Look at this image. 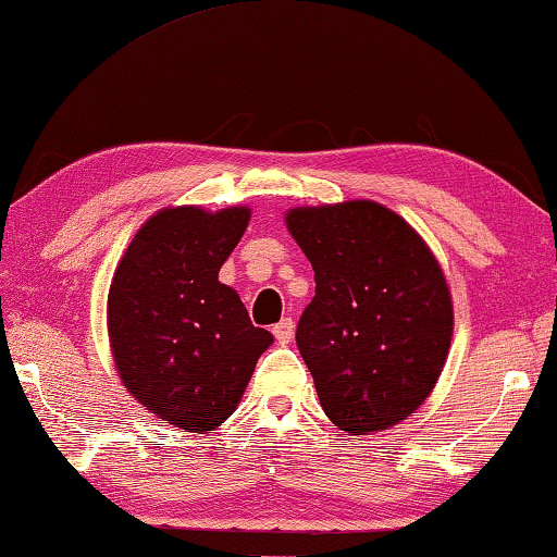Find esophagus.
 <instances>
[{"label":"esophagus","instance_id":"obj_1","mask_svg":"<svg viewBox=\"0 0 557 557\" xmlns=\"http://www.w3.org/2000/svg\"><path fill=\"white\" fill-rule=\"evenodd\" d=\"M294 331H296V325H294V321H290V318H284V321H278L276 325H273V335H276V341L281 345L290 343V338H294Z\"/></svg>","mask_w":557,"mask_h":557}]
</instances>
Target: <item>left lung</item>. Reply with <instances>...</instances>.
Returning a JSON list of instances; mask_svg holds the SVG:
<instances>
[{
    "label": "left lung",
    "instance_id": "8db88e82",
    "mask_svg": "<svg viewBox=\"0 0 557 557\" xmlns=\"http://www.w3.org/2000/svg\"><path fill=\"white\" fill-rule=\"evenodd\" d=\"M286 224L315 271L296 343L321 407L350 434L399 424L430 397L451 345L434 253L370 199L290 209Z\"/></svg>",
    "mask_w": 557,
    "mask_h": 557
}]
</instances>
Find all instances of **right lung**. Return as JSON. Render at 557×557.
<instances>
[{
	"label": "right lung",
	"mask_w": 557,
	"mask_h": 557,
	"mask_svg": "<svg viewBox=\"0 0 557 557\" xmlns=\"http://www.w3.org/2000/svg\"><path fill=\"white\" fill-rule=\"evenodd\" d=\"M246 207L162 209L140 226L108 294L123 385L165 424L212 432L230 417L273 335L251 323L219 269L249 224Z\"/></svg>",
	"instance_id": "obj_1"
}]
</instances>
